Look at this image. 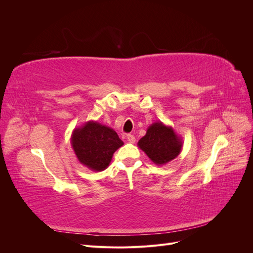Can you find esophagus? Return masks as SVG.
<instances>
[{
    "instance_id": "34e87169",
    "label": "esophagus",
    "mask_w": 253,
    "mask_h": 253,
    "mask_svg": "<svg viewBox=\"0 0 253 253\" xmlns=\"http://www.w3.org/2000/svg\"><path fill=\"white\" fill-rule=\"evenodd\" d=\"M126 138H127V141H128V142H131V143H134V142H135V140H136V139H135V136H134V135H132V134H128Z\"/></svg>"
}]
</instances>
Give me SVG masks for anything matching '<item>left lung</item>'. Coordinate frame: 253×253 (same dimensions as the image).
Returning <instances> with one entry per match:
<instances>
[{
    "instance_id": "left-lung-1",
    "label": "left lung",
    "mask_w": 253,
    "mask_h": 253,
    "mask_svg": "<svg viewBox=\"0 0 253 253\" xmlns=\"http://www.w3.org/2000/svg\"><path fill=\"white\" fill-rule=\"evenodd\" d=\"M137 145L157 166H164L181 152L182 138L174 128L162 121L152 124Z\"/></svg>"
}]
</instances>
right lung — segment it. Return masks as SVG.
<instances>
[{
	"mask_svg": "<svg viewBox=\"0 0 253 253\" xmlns=\"http://www.w3.org/2000/svg\"><path fill=\"white\" fill-rule=\"evenodd\" d=\"M71 144L80 164L100 172L109 167L113 154L124 141L113 128L90 120L74 129Z\"/></svg>",
	"mask_w": 253,
	"mask_h": 253,
	"instance_id": "obj_1",
	"label": "right lung"
}]
</instances>
